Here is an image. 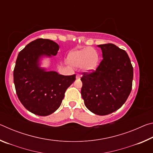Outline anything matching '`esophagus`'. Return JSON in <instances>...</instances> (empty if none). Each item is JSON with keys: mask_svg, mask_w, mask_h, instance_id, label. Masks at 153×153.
<instances>
[{"mask_svg": "<svg viewBox=\"0 0 153 153\" xmlns=\"http://www.w3.org/2000/svg\"><path fill=\"white\" fill-rule=\"evenodd\" d=\"M80 78V75L79 74H77L76 75V79H79Z\"/></svg>", "mask_w": 153, "mask_h": 153, "instance_id": "esophagus-1", "label": "esophagus"}]
</instances>
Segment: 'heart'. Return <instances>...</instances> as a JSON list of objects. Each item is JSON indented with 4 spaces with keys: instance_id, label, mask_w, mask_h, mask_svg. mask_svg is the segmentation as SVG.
I'll use <instances>...</instances> for the list:
<instances>
[{
    "instance_id": "obj_1",
    "label": "heart",
    "mask_w": 153,
    "mask_h": 153,
    "mask_svg": "<svg viewBox=\"0 0 153 153\" xmlns=\"http://www.w3.org/2000/svg\"><path fill=\"white\" fill-rule=\"evenodd\" d=\"M69 60L73 66L81 67L84 71L90 72L97 68L98 55L92 48L86 47L72 52L69 55Z\"/></svg>"
}]
</instances>
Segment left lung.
<instances>
[{
  "label": "left lung",
  "mask_w": 153,
  "mask_h": 153,
  "mask_svg": "<svg viewBox=\"0 0 153 153\" xmlns=\"http://www.w3.org/2000/svg\"><path fill=\"white\" fill-rule=\"evenodd\" d=\"M102 59L91 73H83L81 94L93 113L106 115L119 109L132 88L133 67L126 52L113 44L98 45Z\"/></svg>",
  "instance_id": "obj_1"
}]
</instances>
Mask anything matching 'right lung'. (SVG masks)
<instances>
[{"instance_id":"right-lung-1","label":"right lung","mask_w":153,"mask_h":153,"mask_svg":"<svg viewBox=\"0 0 153 153\" xmlns=\"http://www.w3.org/2000/svg\"><path fill=\"white\" fill-rule=\"evenodd\" d=\"M59 49L54 41L38 38L17 56L13 71L15 90L22 104L35 115L47 116L57 110L66 90L76 80L75 74L63 76L39 66L41 57L55 56Z\"/></svg>"}]
</instances>
